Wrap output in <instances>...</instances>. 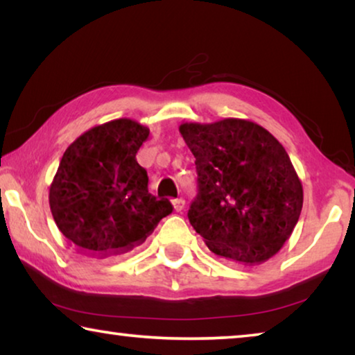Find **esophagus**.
<instances>
[{"label": "esophagus", "mask_w": 355, "mask_h": 355, "mask_svg": "<svg viewBox=\"0 0 355 355\" xmlns=\"http://www.w3.org/2000/svg\"><path fill=\"white\" fill-rule=\"evenodd\" d=\"M172 205H173V209H175V211H182V209L184 208V200L183 199H175L172 202Z\"/></svg>", "instance_id": "obj_1"}]
</instances>
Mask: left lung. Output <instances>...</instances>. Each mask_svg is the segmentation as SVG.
I'll list each match as a JSON object with an SVG mask.
<instances>
[{"label":"left lung","instance_id":"1","mask_svg":"<svg viewBox=\"0 0 355 355\" xmlns=\"http://www.w3.org/2000/svg\"><path fill=\"white\" fill-rule=\"evenodd\" d=\"M178 130L199 182L191 225L216 255L248 266L268 261L291 236L304 203L284 146L245 119L183 122Z\"/></svg>","mask_w":355,"mask_h":355}]
</instances>
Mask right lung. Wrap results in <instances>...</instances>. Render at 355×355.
<instances>
[{"mask_svg":"<svg viewBox=\"0 0 355 355\" xmlns=\"http://www.w3.org/2000/svg\"><path fill=\"white\" fill-rule=\"evenodd\" d=\"M150 130L133 119L95 125L70 144L50 186L59 232L84 255L106 258L133 250L172 213L148 194L136 153Z\"/></svg>","mask_w":355,"mask_h":355,"instance_id":"add662e5","label":"right lung"}]
</instances>
